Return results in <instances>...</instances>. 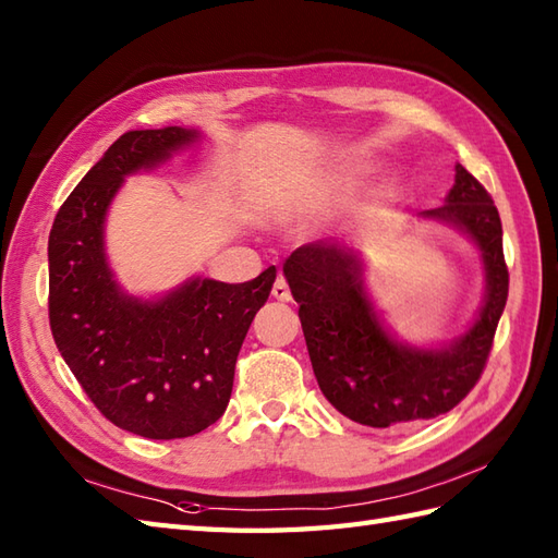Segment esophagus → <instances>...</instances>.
I'll return each mask as SVG.
<instances>
[{
  "mask_svg": "<svg viewBox=\"0 0 558 558\" xmlns=\"http://www.w3.org/2000/svg\"><path fill=\"white\" fill-rule=\"evenodd\" d=\"M270 294H272V298H276L278 302H290V300H292V292H290L288 282H286V278H282V276H278V280L272 282Z\"/></svg>",
  "mask_w": 558,
  "mask_h": 558,
  "instance_id": "obj_1",
  "label": "esophagus"
}]
</instances>
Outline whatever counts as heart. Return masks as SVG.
Masks as SVG:
<instances>
[{
    "label": "heart",
    "mask_w": 558,
    "mask_h": 558,
    "mask_svg": "<svg viewBox=\"0 0 558 558\" xmlns=\"http://www.w3.org/2000/svg\"><path fill=\"white\" fill-rule=\"evenodd\" d=\"M360 174H362V168H354V165H348V168H338V170H333V172H328V174L324 177V182H322V194H324V196L338 194L340 189L350 186L354 180H357Z\"/></svg>",
    "instance_id": "b5f03b06"
}]
</instances>
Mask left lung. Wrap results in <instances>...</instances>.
Returning <instances> with one entry per match:
<instances>
[{"label": "left lung", "mask_w": 558, "mask_h": 558, "mask_svg": "<svg viewBox=\"0 0 558 558\" xmlns=\"http://www.w3.org/2000/svg\"><path fill=\"white\" fill-rule=\"evenodd\" d=\"M417 218L444 222L475 244L484 298L465 333L436 345L396 338L364 280V260L338 240L304 244L282 264L314 376L326 400L372 429H408L453 410L487 364L508 298L501 218L492 196L462 165L444 206Z\"/></svg>", "instance_id": "8db88e82"}]
</instances>
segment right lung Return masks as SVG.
<instances>
[{
  "mask_svg": "<svg viewBox=\"0 0 558 558\" xmlns=\"http://www.w3.org/2000/svg\"><path fill=\"white\" fill-rule=\"evenodd\" d=\"M201 141L198 129L126 132L59 208L50 260L57 350L105 417L146 438H186L228 408L246 330L266 304L276 266L248 282L192 276L156 298L129 294L105 252V220L126 177L156 170Z\"/></svg>",
  "mask_w": 558,
  "mask_h": 558,
  "instance_id": "right-lung-1",
  "label": "right lung"
}]
</instances>
